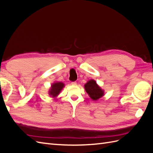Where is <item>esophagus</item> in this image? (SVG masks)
<instances>
[{
    "mask_svg": "<svg viewBox=\"0 0 153 153\" xmlns=\"http://www.w3.org/2000/svg\"><path fill=\"white\" fill-rule=\"evenodd\" d=\"M71 85H76V82H71Z\"/></svg>",
    "mask_w": 153,
    "mask_h": 153,
    "instance_id": "34e87169",
    "label": "esophagus"
}]
</instances>
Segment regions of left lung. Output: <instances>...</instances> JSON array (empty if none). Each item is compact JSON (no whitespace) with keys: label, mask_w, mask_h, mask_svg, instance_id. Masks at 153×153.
<instances>
[{"label":"left lung","mask_w":153,"mask_h":153,"mask_svg":"<svg viewBox=\"0 0 153 153\" xmlns=\"http://www.w3.org/2000/svg\"><path fill=\"white\" fill-rule=\"evenodd\" d=\"M86 92L93 100H97L104 95L103 91L97 85L94 80H91L84 85Z\"/></svg>","instance_id":"left-lung-1"}]
</instances>
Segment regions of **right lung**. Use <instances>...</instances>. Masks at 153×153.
Wrapping results in <instances>:
<instances>
[{
	"instance_id": "add662e5",
	"label": "right lung",
	"mask_w": 153,
	"mask_h": 153,
	"mask_svg": "<svg viewBox=\"0 0 153 153\" xmlns=\"http://www.w3.org/2000/svg\"><path fill=\"white\" fill-rule=\"evenodd\" d=\"M64 84L62 82H55L52 85L51 87L50 91H49V94L50 96H52L53 97L57 96L59 92L64 87Z\"/></svg>"
}]
</instances>
